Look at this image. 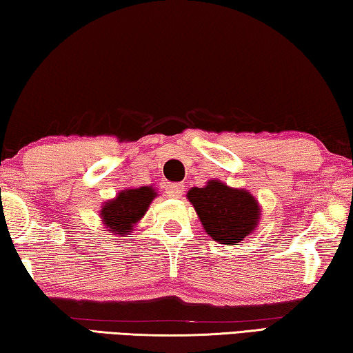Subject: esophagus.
<instances>
[{"instance_id": "34e87169", "label": "esophagus", "mask_w": 353, "mask_h": 353, "mask_svg": "<svg viewBox=\"0 0 353 353\" xmlns=\"http://www.w3.org/2000/svg\"><path fill=\"white\" fill-rule=\"evenodd\" d=\"M165 192L172 199H180L183 195V186L181 184H169L165 189Z\"/></svg>"}]
</instances>
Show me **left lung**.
<instances>
[{"label":"left lung","mask_w":353,"mask_h":353,"mask_svg":"<svg viewBox=\"0 0 353 353\" xmlns=\"http://www.w3.org/2000/svg\"><path fill=\"white\" fill-rule=\"evenodd\" d=\"M186 197L208 236L223 245H238L256 230L261 219V206L247 189L230 188L219 180L190 188Z\"/></svg>","instance_id":"obj_1"}]
</instances>
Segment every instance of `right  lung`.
I'll return each instance as SVG.
<instances>
[{"label":"right lung","mask_w":353,"mask_h":353,"mask_svg":"<svg viewBox=\"0 0 353 353\" xmlns=\"http://www.w3.org/2000/svg\"><path fill=\"white\" fill-rule=\"evenodd\" d=\"M158 192L153 186L123 189L114 199L101 205L100 217L105 231L120 238H126L134 231L139 221L145 216Z\"/></svg>","instance_id":"1"}]
</instances>
